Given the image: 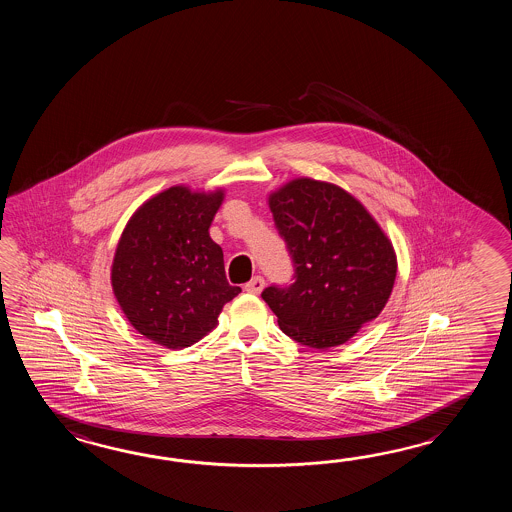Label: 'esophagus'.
<instances>
[{
    "mask_svg": "<svg viewBox=\"0 0 512 512\" xmlns=\"http://www.w3.org/2000/svg\"><path fill=\"white\" fill-rule=\"evenodd\" d=\"M263 287H265V280L261 276H254L251 282L245 283V291L247 293L260 294L263 291Z\"/></svg>",
    "mask_w": 512,
    "mask_h": 512,
    "instance_id": "obj_1",
    "label": "esophagus"
}]
</instances>
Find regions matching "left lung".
<instances>
[{
	"label": "left lung",
	"instance_id": "left-lung-1",
	"mask_svg": "<svg viewBox=\"0 0 512 512\" xmlns=\"http://www.w3.org/2000/svg\"><path fill=\"white\" fill-rule=\"evenodd\" d=\"M272 219L293 261V283L261 298L287 337L307 348L348 342L377 318L392 294L397 260L370 212L340 186L294 179L269 197Z\"/></svg>",
	"mask_w": 512,
	"mask_h": 512
}]
</instances>
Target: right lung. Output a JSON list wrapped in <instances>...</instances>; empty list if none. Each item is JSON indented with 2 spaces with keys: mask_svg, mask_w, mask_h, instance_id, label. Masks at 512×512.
Instances as JSON below:
<instances>
[{
  "mask_svg": "<svg viewBox=\"0 0 512 512\" xmlns=\"http://www.w3.org/2000/svg\"><path fill=\"white\" fill-rule=\"evenodd\" d=\"M221 201V190L172 186L146 201L120 236L113 293L131 326L166 348L196 344L241 293L227 282L223 251L208 234Z\"/></svg>",
  "mask_w": 512,
  "mask_h": 512,
  "instance_id": "obj_1",
  "label": "right lung"
}]
</instances>
